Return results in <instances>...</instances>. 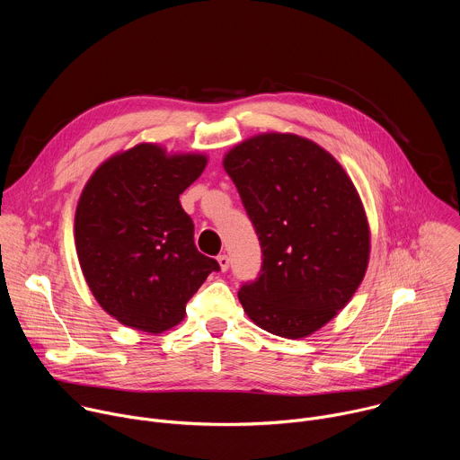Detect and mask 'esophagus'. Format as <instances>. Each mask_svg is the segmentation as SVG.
<instances>
[{
  "instance_id": "esophagus-1",
  "label": "esophagus",
  "mask_w": 460,
  "mask_h": 460,
  "mask_svg": "<svg viewBox=\"0 0 460 460\" xmlns=\"http://www.w3.org/2000/svg\"><path fill=\"white\" fill-rule=\"evenodd\" d=\"M217 261H218V265H220V269H222L224 272L229 269V256H227V254H220V256L217 258Z\"/></svg>"
}]
</instances>
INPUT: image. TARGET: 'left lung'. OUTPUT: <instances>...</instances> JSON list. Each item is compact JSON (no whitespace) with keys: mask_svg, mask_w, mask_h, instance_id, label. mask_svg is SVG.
Instances as JSON below:
<instances>
[{"mask_svg":"<svg viewBox=\"0 0 460 460\" xmlns=\"http://www.w3.org/2000/svg\"><path fill=\"white\" fill-rule=\"evenodd\" d=\"M261 247V269L238 290L245 314L287 340L311 336L365 278L370 229L341 164L294 133H261L224 157Z\"/></svg>","mask_w":460,"mask_h":460,"instance_id":"left-lung-1","label":"left lung"}]
</instances>
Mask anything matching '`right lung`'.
I'll return each instance as SVG.
<instances>
[{
    "label": "right lung",
    "instance_id": "1",
    "mask_svg": "<svg viewBox=\"0 0 460 460\" xmlns=\"http://www.w3.org/2000/svg\"><path fill=\"white\" fill-rule=\"evenodd\" d=\"M206 155H168L137 144L102 163L75 209V249L101 307L126 327L161 334L186 316V303L218 270L193 240L179 197L204 172Z\"/></svg>",
    "mask_w": 460,
    "mask_h": 460
}]
</instances>
